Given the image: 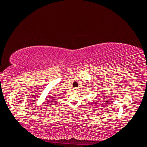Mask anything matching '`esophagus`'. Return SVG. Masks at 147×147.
Listing matches in <instances>:
<instances>
[{
    "instance_id": "obj_1",
    "label": "esophagus",
    "mask_w": 147,
    "mask_h": 147,
    "mask_svg": "<svg viewBox=\"0 0 147 147\" xmlns=\"http://www.w3.org/2000/svg\"><path fill=\"white\" fill-rule=\"evenodd\" d=\"M74 91H77V88H74Z\"/></svg>"
}]
</instances>
